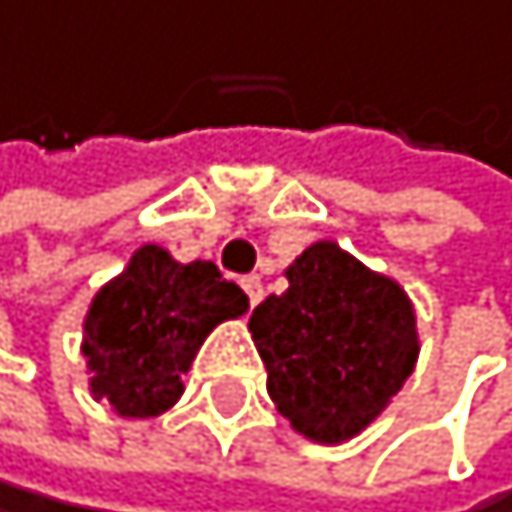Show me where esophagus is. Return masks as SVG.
<instances>
[{"label":"esophagus","mask_w":512,"mask_h":512,"mask_svg":"<svg viewBox=\"0 0 512 512\" xmlns=\"http://www.w3.org/2000/svg\"><path fill=\"white\" fill-rule=\"evenodd\" d=\"M241 287H245V293H248V303H251V306H258V303L264 300V283H261V277H258V274L241 277Z\"/></svg>","instance_id":"esophagus-1"}]
</instances>
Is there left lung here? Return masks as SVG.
Segmentation results:
<instances>
[{
	"label": "left lung",
	"instance_id": "obj_1",
	"mask_svg": "<svg viewBox=\"0 0 512 512\" xmlns=\"http://www.w3.org/2000/svg\"><path fill=\"white\" fill-rule=\"evenodd\" d=\"M287 290L251 313V338L280 416L319 445L368 429L416 371V306L400 280L371 271L332 238L283 271Z\"/></svg>",
	"mask_w": 512,
	"mask_h": 512
}]
</instances>
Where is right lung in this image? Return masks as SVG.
<instances>
[{"label":"right lung","instance_id":"1","mask_svg":"<svg viewBox=\"0 0 512 512\" xmlns=\"http://www.w3.org/2000/svg\"><path fill=\"white\" fill-rule=\"evenodd\" d=\"M245 313V290L212 261L180 264L164 245H141L83 316L89 393L122 419L167 413L209 332Z\"/></svg>","mask_w":512,"mask_h":512}]
</instances>
